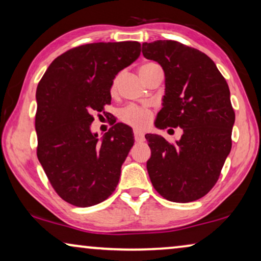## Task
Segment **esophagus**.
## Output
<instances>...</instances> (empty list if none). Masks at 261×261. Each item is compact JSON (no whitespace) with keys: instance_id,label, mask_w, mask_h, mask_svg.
<instances>
[{"instance_id":"34e87169","label":"esophagus","mask_w":261,"mask_h":261,"mask_svg":"<svg viewBox=\"0 0 261 261\" xmlns=\"http://www.w3.org/2000/svg\"><path fill=\"white\" fill-rule=\"evenodd\" d=\"M134 139H135V141H137V142H144L145 141L144 134H142L141 132H139V130H134Z\"/></svg>"}]
</instances>
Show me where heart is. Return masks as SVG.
<instances>
[{
  "label": "heart",
  "instance_id": "obj_1",
  "mask_svg": "<svg viewBox=\"0 0 261 261\" xmlns=\"http://www.w3.org/2000/svg\"><path fill=\"white\" fill-rule=\"evenodd\" d=\"M155 66V64L153 63H148L145 64L140 67V70L147 69V67H152ZM117 82H119V76H117L115 80H114L113 84H112V92H115L116 87H117ZM151 112L148 109L142 108V107H138V106H128L126 108H123L120 112V119L123 121L124 123L129 124V126H133L135 128H145L147 124L149 123V120H151Z\"/></svg>",
  "mask_w": 261,
  "mask_h": 261
}]
</instances>
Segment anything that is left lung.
Masks as SVG:
<instances>
[{
    "instance_id": "left-lung-1",
    "label": "left lung",
    "mask_w": 261,
    "mask_h": 261,
    "mask_svg": "<svg viewBox=\"0 0 261 261\" xmlns=\"http://www.w3.org/2000/svg\"><path fill=\"white\" fill-rule=\"evenodd\" d=\"M142 55L160 64L165 73L155 127L183 129L174 144L160 135H145L151 148L149 179L167 201H196L216 184L231 149L235 113L229 88L205 53L178 41L144 42Z\"/></svg>"
}]
</instances>
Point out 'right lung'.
<instances>
[{
    "label": "right lung",
    "mask_w": 261,
    "mask_h": 261,
    "mask_svg": "<svg viewBox=\"0 0 261 261\" xmlns=\"http://www.w3.org/2000/svg\"><path fill=\"white\" fill-rule=\"evenodd\" d=\"M140 51L138 41L78 46L57 57L39 82L37 155L53 189L70 204H98L119 184L133 132L116 123L98 140L90 130L92 113L110 105L114 78Z\"/></svg>",
    "instance_id": "add662e5"
}]
</instances>
